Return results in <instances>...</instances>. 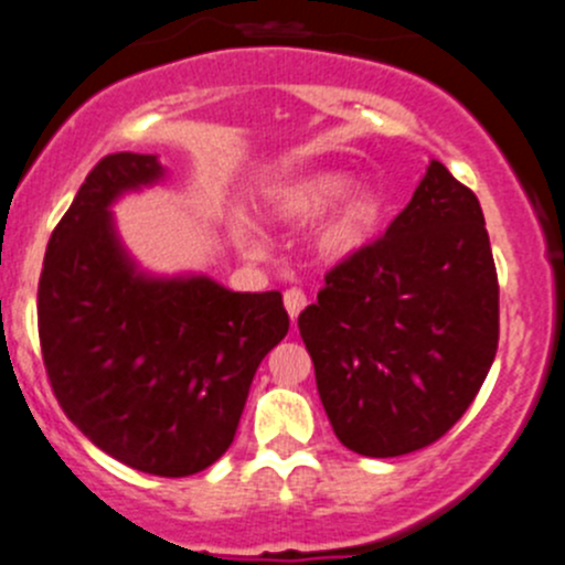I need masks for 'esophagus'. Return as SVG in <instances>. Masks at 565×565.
Listing matches in <instances>:
<instances>
[{
    "mask_svg": "<svg viewBox=\"0 0 565 565\" xmlns=\"http://www.w3.org/2000/svg\"><path fill=\"white\" fill-rule=\"evenodd\" d=\"M282 301H285V310H288L290 321H296V318H299V312L307 307L305 290H299V288H288V290H285Z\"/></svg>",
    "mask_w": 565,
    "mask_h": 565,
    "instance_id": "1",
    "label": "esophagus"
}]
</instances>
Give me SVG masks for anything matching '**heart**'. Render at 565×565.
Listing matches in <instances>:
<instances>
[{
  "instance_id": "b5f03b06",
  "label": "heart",
  "mask_w": 565,
  "mask_h": 565,
  "mask_svg": "<svg viewBox=\"0 0 565 565\" xmlns=\"http://www.w3.org/2000/svg\"><path fill=\"white\" fill-rule=\"evenodd\" d=\"M269 211L282 222L305 225L318 220L316 249L327 260H343L365 244L373 222L379 216V203L365 189H351V178L343 170H307L290 175L271 186ZM231 233L238 249L249 258H264L269 253L264 231L247 214L231 220Z\"/></svg>"
}]
</instances>
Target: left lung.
Instances as JSON below:
<instances>
[{"instance_id": "1", "label": "left lung", "mask_w": 565, "mask_h": 565, "mask_svg": "<svg viewBox=\"0 0 565 565\" xmlns=\"http://www.w3.org/2000/svg\"><path fill=\"white\" fill-rule=\"evenodd\" d=\"M497 301L478 198L431 159L387 233L334 266L299 316L334 437L371 459L437 443L494 362Z\"/></svg>"}]
</instances>
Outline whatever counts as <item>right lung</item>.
Returning <instances> with one entry per match:
<instances>
[{
	"instance_id": "obj_1",
	"label": "right lung",
	"mask_w": 565,
	"mask_h": 565,
	"mask_svg": "<svg viewBox=\"0 0 565 565\" xmlns=\"http://www.w3.org/2000/svg\"><path fill=\"white\" fill-rule=\"evenodd\" d=\"M164 178L150 153L122 150L93 167L49 238L38 332L54 395L95 448L139 472L186 478L231 448L255 371L290 321L280 290L236 294L131 258L111 205Z\"/></svg>"
}]
</instances>
